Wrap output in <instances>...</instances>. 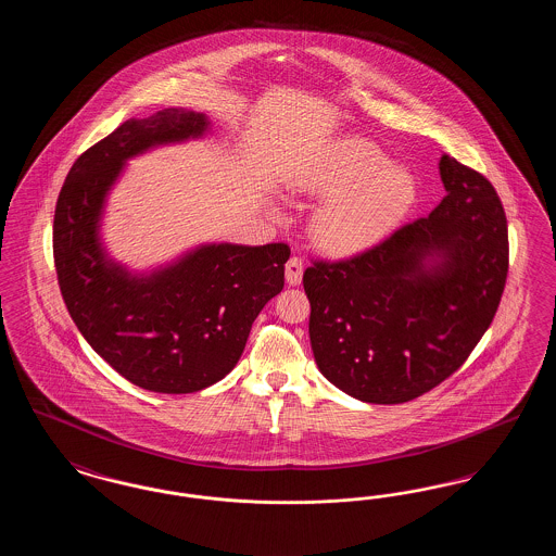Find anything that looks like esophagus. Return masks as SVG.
Wrapping results in <instances>:
<instances>
[{
    "instance_id": "esophagus-1",
    "label": "esophagus",
    "mask_w": 556,
    "mask_h": 556,
    "mask_svg": "<svg viewBox=\"0 0 556 556\" xmlns=\"http://www.w3.org/2000/svg\"><path fill=\"white\" fill-rule=\"evenodd\" d=\"M302 258H298V256H291L290 261H288V265H286V281L290 283V286H300V281H302Z\"/></svg>"
}]
</instances>
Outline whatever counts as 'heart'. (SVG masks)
<instances>
[{"label":"heart","instance_id":"obj_1","mask_svg":"<svg viewBox=\"0 0 556 556\" xmlns=\"http://www.w3.org/2000/svg\"><path fill=\"white\" fill-rule=\"evenodd\" d=\"M291 193L327 198L313 238L333 256L365 252L386 238L415 200V181L365 139H340L288 175Z\"/></svg>","mask_w":556,"mask_h":556}]
</instances>
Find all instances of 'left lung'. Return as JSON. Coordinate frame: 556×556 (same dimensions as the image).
I'll use <instances>...</instances> for the list:
<instances>
[{
  "label": "left lung",
  "mask_w": 556,
  "mask_h": 556,
  "mask_svg": "<svg viewBox=\"0 0 556 556\" xmlns=\"http://www.w3.org/2000/svg\"><path fill=\"white\" fill-rule=\"evenodd\" d=\"M444 200L367 252L304 270L317 367L348 396L402 404L440 386L488 331L508 273L501 198L442 154Z\"/></svg>",
  "instance_id": "1"
}]
</instances>
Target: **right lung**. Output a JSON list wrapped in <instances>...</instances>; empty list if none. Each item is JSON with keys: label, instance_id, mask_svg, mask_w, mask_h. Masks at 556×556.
<instances>
[{"label": "right lung", "instance_id": "right-lung-1", "mask_svg": "<svg viewBox=\"0 0 556 556\" xmlns=\"http://www.w3.org/2000/svg\"><path fill=\"white\" fill-rule=\"evenodd\" d=\"M208 129L206 114L186 108L129 118L80 154L55 204L53 261L71 317L112 369L159 394L200 392L233 370L290 258L286 243L225 241L135 273L108 254L100 229L125 164Z\"/></svg>", "mask_w": 556, "mask_h": 556}]
</instances>
